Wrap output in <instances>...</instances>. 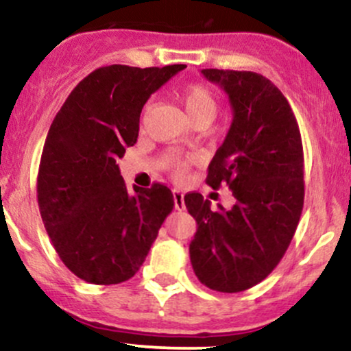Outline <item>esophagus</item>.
<instances>
[{
  "label": "esophagus",
  "mask_w": 351,
  "mask_h": 351,
  "mask_svg": "<svg viewBox=\"0 0 351 351\" xmlns=\"http://www.w3.org/2000/svg\"><path fill=\"white\" fill-rule=\"evenodd\" d=\"M172 195H174V207L177 210H184V207H186V204H184V194L180 191H176L172 192Z\"/></svg>",
  "instance_id": "obj_1"
}]
</instances>
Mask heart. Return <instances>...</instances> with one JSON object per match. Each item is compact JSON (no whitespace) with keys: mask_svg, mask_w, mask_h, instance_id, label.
<instances>
[{"mask_svg":"<svg viewBox=\"0 0 351 351\" xmlns=\"http://www.w3.org/2000/svg\"><path fill=\"white\" fill-rule=\"evenodd\" d=\"M179 99L182 102L189 121L192 124L197 123V121H208L210 123L219 108V102L214 90L204 84H189L187 88L180 90ZM174 172L177 177L184 176L186 165L182 162H176Z\"/></svg>","mask_w":351,"mask_h":351,"instance_id":"obj_1","label":"heart"}]
</instances>
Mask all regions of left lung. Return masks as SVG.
I'll return each instance as SVG.
<instances>
[{"label":"left lung","instance_id":"left-lung-1","mask_svg":"<svg viewBox=\"0 0 351 351\" xmlns=\"http://www.w3.org/2000/svg\"><path fill=\"white\" fill-rule=\"evenodd\" d=\"M226 90L234 119L208 164L207 184L228 186L235 204L212 210L200 194L184 197L197 232L189 245L197 278L237 293L270 274L292 242L303 208L302 136L289 101L252 71L202 69Z\"/></svg>","mask_w":351,"mask_h":351}]
</instances>
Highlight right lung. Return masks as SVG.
Segmentation results:
<instances>
[{"instance_id":"right-lung-1","label":"right lung","mask_w":351,"mask_h":351,"mask_svg":"<svg viewBox=\"0 0 351 351\" xmlns=\"http://www.w3.org/2000/svg\"><path fill=\"white\" fill-rule=\"evenodd\" d=\"M184 64H112L86 76L51 124L38 172L41 219L59 258L96 285L141 269L174 207L171 189L128 191L117 159L136 144L144 104Z\"/></svg>"}]
</instances>
